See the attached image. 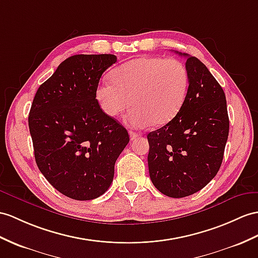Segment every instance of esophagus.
Masks as SVG:
<instances>
[{"mask_svg": "<svg viewBox=\"0 0 258 258\" xmlns=\"http://www.w3.org/2000/svg\"><path fill=\"white\" fill-rule=\"evenodd\" d=\"M129 135H130V140L133 141V140H135V139H137L138 137H139V134L138 133H135V131H129Z\"/></svg>", "mask_w": 258, "mask_h": 258, "instance_id": "34e87169", "label": "esophagus"}]
</instances>
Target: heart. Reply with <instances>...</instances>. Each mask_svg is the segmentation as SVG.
<instances>
[{
	"mask_svg": "<svg viewBox=\"0 0 258 258\" xmlns=\"http://www.w3.org/2000/svg\"><path fill=\"white\" fill-rule=\"evenodd\" d=\"M112 81L103 80L96 87L99 107L116 117L133 106L125 121L134 127L151 123L159 127L177 115L183 106L189 75L186 66L176 59L141 56L116 68Z\"/></svg>",
	"mask_w": 258,
	"mask_h": 258,
	"instance_id": "1",
	"label": "heart"
}]
</instances>
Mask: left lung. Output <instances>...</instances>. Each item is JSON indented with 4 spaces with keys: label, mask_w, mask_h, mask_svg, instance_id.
Listing matches in <instances>:
<instances>
[{
    "label": "left lung",
    "mask_w": 258,
    "mask_h": 258,
    "mask_svg": "<svg viewBox=\"0 0 258 258\" xmlns=\"http://www.w3.org/2000/svg\"><path fill=\"white\" fill-rule=\"evenodd\" d=\"M189 85L186 99L171 121L148 135L150 178L172 198L189 196L216 176L229 136L222 87L207 67L187 53Z\"/></svg>",
    "instance_id": "1"
}]
</instances>
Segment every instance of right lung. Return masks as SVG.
<instances>
[{"label":"right lung","instance_id":"1","mask_svg":"<svg viewBox=\"0 0 258 258\" xmlns=\"http://www.w3.org/2000/svg\"><path fill=\"white\" fill-rule=\"evenodd\" d=\"M114 54L66 59L34 97L28 116L37 166L56 190L75 200L108 189L129 142L124 127L99 107L95 91Z\"/></svg>","mask_w":258,"mask_h":258}]
</instances>
